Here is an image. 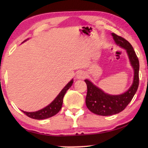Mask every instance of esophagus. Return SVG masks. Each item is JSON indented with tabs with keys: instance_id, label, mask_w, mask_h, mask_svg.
<instances>
[{
	"instance_id": "1",
	"label": "esophagus",
	"mask_w": 148,
	"mask_h": 148,
	"mask_svg": "<svg viewBox=\"0 0 148 148\" xmlns=\"http://www.w3.org/2000/svg\"><path fill=\"white\" fill-rule=\"evenodd\" d=\"M86 77V73H85V72H83V71H80V72H79L78 73H77V75H76L77 79H84Z\"/></svg>"
}]
</instances>
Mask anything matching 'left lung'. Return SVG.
<instances>
[{
    "mask_svg": "<svg viewBox=\"0 0 148 148\" xmlns=\"http://www.w3.org/2000/svg\"><path fill=\"white\" fill-rule=\"evenodd\" d=\"M112 35L116 44L126 49L134 74L133 83L128 91L118 95L105 93L89 79H85L87 87L86 99L87 108L92 113L103 116H112L123 111L133 98L139 85V61L133 47L123 37L115 33Z\"/></svg>",
    "mask_w": 148,
    "mask_h": 148,
    "instance_id": "left-lung-1",
    "label": "left lung"
}]
</instances>
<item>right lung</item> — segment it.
Masks as SVG:
<instances>
[{
    "mask_svg": "<svg viewBox=\"0 0 148 148\" xmlns=\"http://www.w3.org/2000/svg\"><path fill=\"white\" fill-rule=\"evenodd\" d=\"M26 41V40H25ZM24 41V42H25ZM73 84V79H72L66 86H65L62 91L59 92V94L57 95V97L54 99V101L50 103L48 106L45 107L44 108L40 110H38L37 112H27L22 111L23 113L27 115V116L31 117V118L34 119H44L49 118L52 116L56 115L61 109L62 101H63V97L66 93L67 90L69 89L70 87L72 86Z\"/></svg>",
    "mask_w": 148,
    "mask_h": 148,
    "instance_id": "obj_1",
    "label": "right lung"
}]
</instances>
